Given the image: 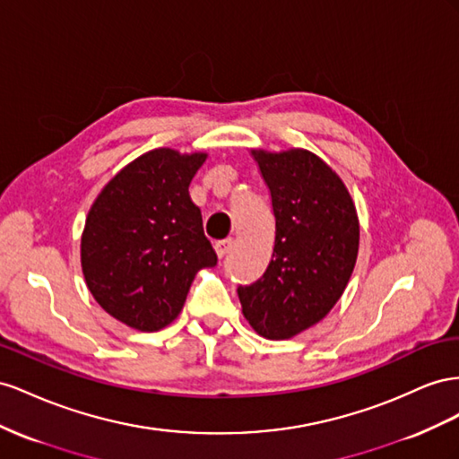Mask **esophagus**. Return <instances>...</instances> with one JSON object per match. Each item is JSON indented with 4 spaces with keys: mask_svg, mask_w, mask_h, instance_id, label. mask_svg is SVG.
<instances>
[{
    "mask_svg": "<svg viewBox=\"0 0 459 459\" xmlns=\"http://www.w3.org/2000/svg\"><path fill=\"white\" fill-rule=\"evenodd\" d=\"M232 244H234V240H232V238H222V240H217V242H215V252H217V255H219L221 259L225 257V255L230 252Z\"/></svg>",
    "mask_w": 459,
    "mask_h": 459,
    "instance_id": "obj_1",
    "label": "esophagus"
}]
</instances>
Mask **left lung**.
I'll return each mask as SVG.
<instances>
[{"label": "left lung", "mask_w": 459, "mask_h": 459, "mask_svg": "<svg viewBox=\"0 0 459 459\" xmlns=\"http://www.w3.org/2000/svg\"><path fill=\"white\" fill-rule=\"evenodd\" d=\"M252 153L271 192L274 247L265 273L240 284L238 298L255 333L284 340L319 323L342 296L359 222L344 182L317 155Z\"/></svg>", "instance_id": "left-lung-1"}]
</instances>
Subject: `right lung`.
I'll use <instances>...</instances> for the list:
<instances>
[{
    "label": "right lung",
    "mask_w": 459,
    "mask_h": 459,
    "mask_svg": "<svg viewBox=\"0 0 459 459\" xmlns=\"http://www.w3.org/2000/svg\"><path fill=\"white\" fill-rule=\"evenodd\" d=\"M205 153L160 148L101 190L82 232V273L96 302L136 331L153 333L185 306L195 273L217 265L188 186Z\"/></svg>",
    "instance_id": "right-lung-1"
}]
</instances>
